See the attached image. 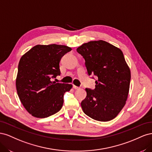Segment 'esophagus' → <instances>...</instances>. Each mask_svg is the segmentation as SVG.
<instances>
[{
    "label": "esophagus",
    "mask_w": 152,
    "mask_h": 152,
    "mask_svg": "<svg viewBox=\"0 0 152 152\" xmlns=\"http://www.w3.org/2000/svg\"><path fill=\"white\" fill-rule=\"evenodd\" d=\"M73 89H79V87H77V86H75V85L73 86Z\"/></svg>",
    "instance_id": "34e87169"
}]
</instances>
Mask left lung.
<instances>
[{
    "label": "left lung",
    "mask_w": 152,
    "mask_h": 152,
    "mask_svg": "<svg viewBox=\"0 0 152 152\" xmlns=\"http://www.w3.org/2000/svg\"><path fill=\"white\" fill-rule=\"evenodd\" d=\"M77 51L85 59L88 75L98 77L94 90L86 89L82 110L96 121L112 120L126 104L129 91L131 71L123 53L102 40L83 44Z\"/></svg>",
    "instance_id": "1"
}]
</instances>
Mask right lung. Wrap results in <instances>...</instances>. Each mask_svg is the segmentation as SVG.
<instances>
[{"mask_svg":"<svg viewBox=\"0 0 152 152\" xmlns=\"http://www.w3.org/2000/svg\"><path fill=\"white\" fill-rule=\"evenodd\" d=\"M72 48L66 45H37L21 58L16 80L17 93L25 108L37 118L48 117L60 110L63 96L72 85L56 83L59 62Z\"/></svg>","mask_w":152,"mask_h":152,"instance_id":"obj_1","label":"right lung"}]
</instances>
